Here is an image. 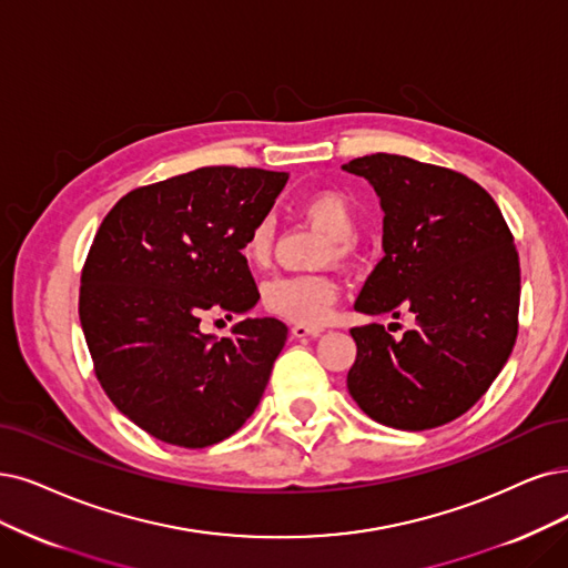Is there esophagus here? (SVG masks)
Listing matches in <instances>:
<instances>
[{
  "label": "esophagus",
  "instance_id": "34e87169",
  "mask_svg": "<svg viewBox=\"0 0 568 568\" xmlns=\"http://www.w3.org/2000/svg\"><path fill=\"white\" fill-rule=\"evenodd\" d=\"M323 327H311V325H295L292 327V337L304 339V337H318Z\"/></svg>",
  "mask_w": 568,
  "mask_h": 568
}]
</instances>
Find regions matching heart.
<instances>
[{
	"instance_id": "b5f03b06",
	"label": "heart",
	"mask_w": 568,
	"mask_h": 568,
	"mask_svg": "<svg viewBox=\"0 0 568 568\" xmlns=\"http://www.w3.org/2000/svg\"><path fill=\"white\" fill-rule=\"evenodd\" d=\"M302 213L321 226L329 239L337 241V252L344 255L348 241L355 236V210L348 196L334 189H321L302 201ZM273 220L262 217L247 231L241 245L243 260L264 268L271 262ZM339 300V283L323 273H304V276L273 278L262 290V304L268 313L297 325H323Z\"/></svg>"
}]
</instances>
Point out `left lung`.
<instances>
[{
    "instance_id": "left-lung-1",
    "label": "left lung",
    "mask_w": 568,
    "mask_h": 568,
    "mask_svg": "<svg viewBox=\"0 0 568 568\" xmlns=\"http://www.w3.org/2000/svg\"><path fill=\"white\" fill-rule=\"evenodd\" d=\"M384 207V260L355 308L414 313L393 339L384 325L353 327L348 393L390 428L428 430L466 414L508 363L519 329V255L487 189L452 168L397 154L353 159Z\"/></svg>"
}]
</instances>
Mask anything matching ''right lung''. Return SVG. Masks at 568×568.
<instances>
[{"label": "right lung", "mask_w": 568, "mask_h": 568, "mask_svg": "<svg viewBox=\"0 0 568 568\" xmlns=\"http://www.w3.org/2000/svg\"><path fill=\"white\" fill-rule=\"evenodd\" d=\"M285 182L205 165L133 189L98 229L79 287L93 369L114 407L168 445L222 443L262 400L287 325L245 318L217 342L201 318L257 304L241 245Z\"/></svg>", "instance_id": "right-lung-1"}]
</instances>
